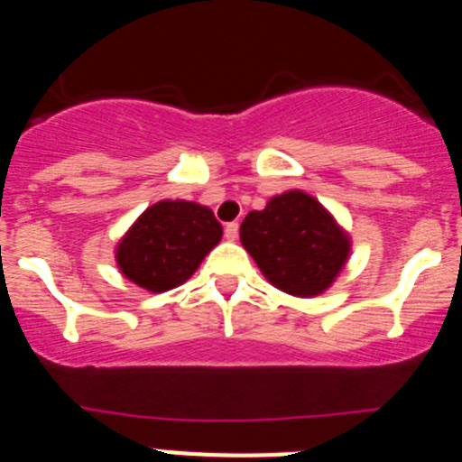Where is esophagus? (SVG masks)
<instances>
[{"instance_id":"obj_1","label":"esophagus","mask_w":462,"mask_h":462,"mask_svg":"<svg viewBox=\"0 0 462 462\" xmlns=\"http://www.w3.org/2000/svg\"><path fill=\"white\" fill-rule=\"evenodd\" d=\"M224 236H226V240H231V243L238 240V222L226 224V226H224Z\"/></svg>"}]
</instances>
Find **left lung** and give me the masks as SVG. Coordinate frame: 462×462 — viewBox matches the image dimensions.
<instances>
[{
	"instance_id": "obj_1",
	"label": "left lung",
	"mask_w": 462,
	"mask_h": 462,
	"mask_svg": "<svg viewBox=\"0 0 462 462\" xmlns=\"http://www.w3.org/2000/svg\"><path fill=\"white\" fill-rule=\"evenodd\" d=\"M240 243L273 287L314 298L337 280L352 254V238L314 196L289 189L240 224Z\"/></svg>"
}]
</instances>
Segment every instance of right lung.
<instances>
[{
	"label": "right lung",
	"instance_id": "add662e5",
	"mask_svg": "<svg viewBox=\"0 0 462 462\" xmlns=\"http://www.w3.org/2000/svg\"><path fill=\"white\" fill-rule=\"evenodd\" d=\"M222 234L208 206L164 199L143 210L122 236L116 247L117 268L136 287L164 293L194 275Z\"/></svg>",
	"mask_w": 462,
	"mask_h": 462
}]
</instances>
